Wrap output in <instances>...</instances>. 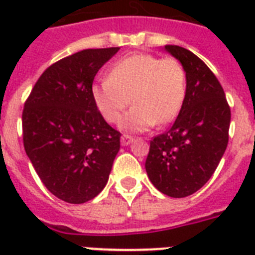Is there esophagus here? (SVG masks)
Segmentation results:
<instances>
[{
    "label": "esophagus",
    "mask_w": 255,
    "mask_h": 255,
    "mask_svg": "<svg viewBox=\"0 0 255 255\" xmlns=\"http://www.w3.org/2000/svg\"><path fill=\"white\" fill-rule=\"evenodd\" d=\"M120 141H122V145H128V144H131L133 141V137L129 135H123Z\"/></svg>",
    "instance_id": "esophagus-1"
}]
</instances>
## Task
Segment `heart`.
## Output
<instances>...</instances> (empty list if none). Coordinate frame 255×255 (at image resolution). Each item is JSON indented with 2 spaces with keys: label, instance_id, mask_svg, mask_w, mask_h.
Listing matches in <instances>:
<instances>
[{
  "label": "heart",
  "instance_id": "1",
  "mask_svg": "<svg viewBox=\"0 0 255 255\" xmlns=\"http://www.w3.org/2000/svg\"><path fill=\"white\" fill-rule=\"evenodd\" d=\"M95 106L108 123H119L129 103L123 127L145 131L167 124L181 111L186 95V73L174 58L153 54H133L116 62L108 78L91 87Z\"/></svg>",
  "mask_w": 255,
  "mask_h": 255
}]
</instances>
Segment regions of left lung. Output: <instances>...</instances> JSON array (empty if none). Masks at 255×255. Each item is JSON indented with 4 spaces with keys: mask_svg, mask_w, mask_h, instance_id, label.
<instances>
[{
    "mask_svg": "<svg viewBox=\"0 0 255 255\" xmlns=\"http://www.w3.org/2000/svg\"><path fill=\"white\" fill-rule=\"evenodd\" d=\"M186 73V95L173 126L151 140L145 170L169 197L197 192L212 177L229 141L230 107L212 70L192 51L167 45Z\"/></svg>",
    "mask_w": 255,
    "mask_h": 255,
    "instance_id": "8db88e82",
    "label": "left lung"
}]
</instances>
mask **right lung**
Listing matches in <instances>:
<instances>
[{"label": "right lung", "mask_w": 255, "mask_h": 255, "mask_svg": "<svg viewBox=\"0 0 255 255\" xmlns=\"http://www.w3.org/2000/svg\"><path fill=\"white\" fill-rule=\"evenodd\" d=\"M119 47L87 49L42 73L22 112L26 155L43 185L69 204L103 190L120 149V133L103 119L91 87Z\"/></svg>", "instance_id": "right-lung-1"}]
</instances>
